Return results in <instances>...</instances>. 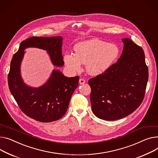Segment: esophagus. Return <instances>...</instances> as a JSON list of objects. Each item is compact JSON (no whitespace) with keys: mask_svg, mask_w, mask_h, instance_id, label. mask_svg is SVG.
<instances>
[{"mask_svg":"<svg viewBox=\"0 0 158 158\" xmlns=\"http://www.w3.org/2000/svg\"><path fill=\"white\" fill-rule=\"evenodd\" d=\"M79 84L80 85H83V84H85V80L84 79H79Z\"/></svg>","mask_w":158,"mask_h":158,"instance_id":"esophagus-1","label":"esophagus"}]
</instances>
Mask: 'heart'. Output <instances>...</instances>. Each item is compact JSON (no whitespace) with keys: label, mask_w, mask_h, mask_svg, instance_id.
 Wrapping results in <instances>:
<instances>
[{"label":"heart","mask_w":158,"mask_h":158,"mask_svg":"<svg viewBox=\"0 0 158 158\" xmlns=\"http://www.w3.org/2000/svg\"><path fill=\"white\" fill-rule=\"evenodd\" d=\"M75 52H67L64 60L67 69L72 72H80L82 64L91 75H100L107 71L120 55L119 47L94 39L80 42L75 47Z\"/></svg>","instance_id":"heart-1"}]
</instances>
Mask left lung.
I'll list each match as a JSON object with an SVG mask.
<instances>
[{
    "mask_svg": "<svg viewBox=\"0 0 158 158\" xmlns=\"http://www.w3.org/2000/svg\"><path fill=\"white\" fill-rule=\"evenodd\" d=\"M117 63L88 81L93 114L106 121L122 119L137 109L144 98L149 72L143 49L128 39Z\"/></svg>",
    "mask_w": 158,
    "mask_h": 158,
    "instance_id": "8db88e82",
    "label": "left lung"
}]
</instances>
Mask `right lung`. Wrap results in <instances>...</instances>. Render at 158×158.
Returning a JSON list of instances; mask_svg holds the SVG:
<instances>
[{"mask_svg": "<svg viewBox=\"0 0 158 158\" xmlns=\"http://www.w3.org/2000/svg\"><path fill=\"white\" fill-rule=\"evenodd\" d=\"M62 41L63 37L60 36L30 37L22 42L10 62L8 74L10 91L23 113L40 122L55 121L64 116L72 94L78 86L79 77H68L60 70L54 69L43 85L34 88L26 85L21 74L25 49L36 48L47 51L52 64L61 67L64 65Z\"/></svg>", "mask_w": 158, "mask_h": 158, "instance_id": "1", "label": "right lung"}]
</instances>
